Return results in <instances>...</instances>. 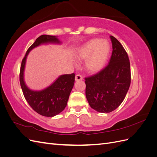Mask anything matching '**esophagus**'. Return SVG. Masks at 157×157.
Wrapping results in <instances>:
<instances>
[{"mask_svg": "<svg viewBox=\"0 0 157 157\" xmlns=\"http://www.w3.org/2000/svg\"><path fill=\"white\" fill-rule=\"evenodd\" d=\"M82 77L80 75H77L75 76V80L76 81H78V80H82Z\"/></svg>", "mask_w": 157, "mask_h": 157, "instance_id": "obj_1", "label": "esophagus"}]
</instances>
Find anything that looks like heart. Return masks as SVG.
Wrapping results in <instances>:
<instances>
[{
  "label": "heart",
  "instance_id": "heart-1",
  "mask_svg": "<svg viewBox=\"0 0 157 157\" xmlns=\"http://www.w3.org/2000/svg\"><path fill=\"white\" fill-rule=\"evenodd\" d=\"M111 53V45L101 39H92L78 49L77 58L86 59V67L91 73H97L105 67Z\"/></svg>",
  "mask_w": 157,
  "mask_h": 157
}]
</instances>
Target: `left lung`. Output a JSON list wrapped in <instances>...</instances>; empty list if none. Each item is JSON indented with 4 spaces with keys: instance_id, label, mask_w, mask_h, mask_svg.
Wrapping results in <instances>:
<instances>
[{
    "instance_id": "8db88e82",
    "label": "left lung",
    "mask_w": 157,
    "mask_h": 157,
    "mask_svg": "<svg viewBox=\"0 0 157 157\" xmlns=\"http://www.w3.org/2000/svg\"><path fill=\"white\" fill-rule=\"evenodd\" d=\"M113 52L109 64L96 75L85 78L90 106L99 113H110L125 98L131 82L128 56L116 38L110 36Z\"/></svg>"
}]
</instances>
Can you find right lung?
<instances>
[{"instance_id":"obj_1","label":"right lung","mask_w":157,"mask_h":157,"mask_svg":"<svg viewBox=\"0 0 157 157\" xmlns=\"http://www.w3.org/2000/svg\"><path fill=\"white\" fill-rule=\"evenodd\" d=\"M48 43L60 44L61 42L56 36L43 35L37 38L22 59L20 82L26 101L33 110L40 115L52 117L63 111L67 105L70 93L74 86L75 75L72 73L61 75L50 86L40 91H35L28 88L23 76L26 59L29 52L36 46Z\"/></svg>"}]
</instances>
